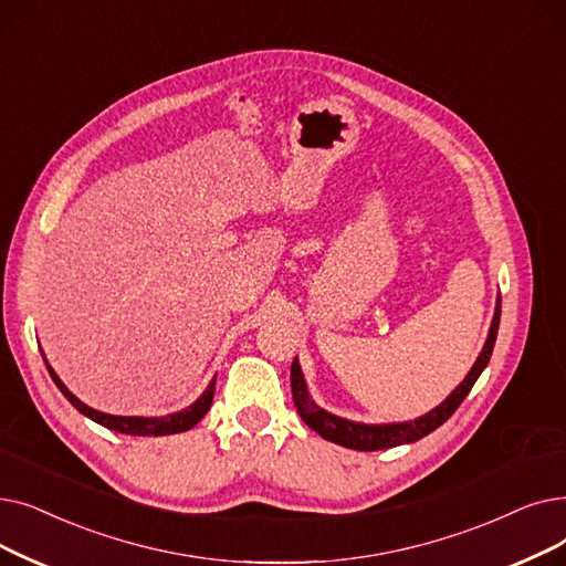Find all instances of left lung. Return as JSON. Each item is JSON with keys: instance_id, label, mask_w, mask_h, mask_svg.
<instances>
[{"instance_id": "obj_1", "label": "left lung", "mask_w": 566, "mask_h": 566, "mask_svg": "<svg viewBox=\"0 0 566 566\" xmlns=\"http://www.w3.org/2000/svg\"><path fill=\"white\" fill-rule=\"evenodd\" d=\"M500 314H502V298L497 296L493 324H490L485 344H483L479 358L474 360L472 370L467 373V377L451 390V396L444 402L437 405L434 409H430L428 413L419 416V419H413V421L358 423V421L342 419V416H335V413L326 411L324 407H318L312 400L305 375L301 370V363H298V356H296L291 363V390H293V402H296V407H298L301 419L314 432H318L324 439L333 441V444L347 447V449H354V451H381V449L411 444V441L423 439L426 434L437 430L441 423H447V419H451V413L460 407V402L467 398V392H470L472 386L476 384L479 375L485 370L490 356H493L495 339H497Z\"/></svg>"}]
</instances>
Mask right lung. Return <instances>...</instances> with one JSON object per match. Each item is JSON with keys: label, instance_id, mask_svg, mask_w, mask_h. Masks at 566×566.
<instances>
[{"label": "right lung", "instance_id": "right-lung-1", "mask_svg": "<svg viewBox=\"0 0 566 566\" xmlns=\"http://www.w3.org/2000/svg\"><path fill=\"white\" fill-rule=\"evenodd\" d=\"M45 360V356H43ZM48 373H51L53 381L57 384V388L62 390V396L76 407L83 416L92 419L94 423H99L108 430L122 432V434H136V437H161V434H176V432H185L191 430L196 423H199L203 416L208 413L212 398H214V379L208 384V388L201 392L199 398H196L189 407L174 411V413H166V416H113V413H104L99 409H92L85 402H81L73 392L64 386V381L57 377V373L51 367V363L45 360Z\"/></svg>", "mask_w": 566, "mask_h": 566}]
</instances>
